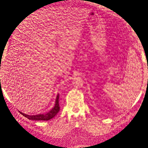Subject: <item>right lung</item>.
<instances>
[{
    "instance_id": "right-lung-1",
    "label": "right lung",
    "mask_w": 148,
    "mask_h": 148,
    "mask_svg": "<svg viewBox=\"0 0 148 148\" xmlns=\"http://www.w3.org/2000/svg\"><path fill=\"white\" fill-rule=\"evenodd\" d=\"M60 111V106H59V94H58L56 96V100H55V106L53 107L51 111H49L48 112L46 113V114H39L37 115H29L24 114V113L20 112L21 114L25 117L27 118L30 120H36V121H39V120H43V121H48L49 119L54 118L56 115V114Z\"/></svg>"
}]
</instances>
